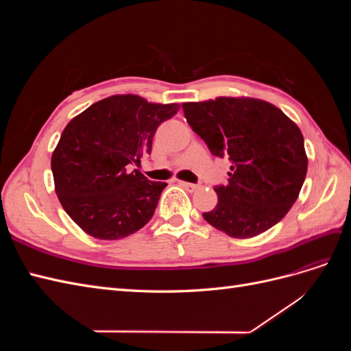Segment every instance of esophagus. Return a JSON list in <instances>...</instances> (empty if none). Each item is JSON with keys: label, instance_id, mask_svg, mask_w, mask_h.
<instances>
[{"label": "esophagus", "instance_id": "34e87169", "mask_svg": "<svg viewBox=\"0 0 351 351\" xmlns=\"http://www.w3.org/2000/svg\"><path fill=\"white\" fill-rule=\"evenodd\" d=\"M180 184H182L189 193H193V192H196L197 189H200V186L199 184H193V183H187V182H180Z\"/></svg>", "mask_w": 351, "mask_h": 351}]
</instances>
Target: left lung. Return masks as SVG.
I'll use <instances>...</instances> for the list:
<instances>
[{
  "label": "left lung",
  "instance_id": "left-lung-1",
  "mask_svg": "<svg viewBox=\"0 0 351 351\" xmlns=\"http://www.w3.org/2000/svg\"><path fill=\"white\" fill-rule=\"evenodd\" d=\"M183 111L209 151L231 161L228 184L215 187L218 204L204 218L234 239L259 236L280 222L307 173L297 124L275 105L246 97L184 102Z\"/></svg>",
  "mask_w": 351,
  "mask_h": 351
}]
</instances>
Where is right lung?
Wrapping results in <instances>:
<instances>
[{"label": "right lung", "instance_id": "add662e5", "mask_svg": "<svg viewBox=\"0 0 351 351\" xmlns=\"http://www.w3.org/2000/svg\"><path fill=\"white\" fill-rule=\"evenodd\" d=\"M178 110V104L112 95L66 125L51 169L61 206L86 234L119 240L149 222L167 183L127 167L151 154L158 125Z\"/></svg>", "mask_w": 351, "mask_h": 351}]
</instances>
